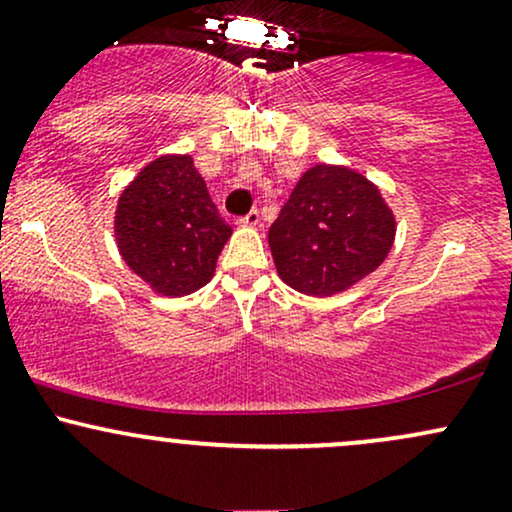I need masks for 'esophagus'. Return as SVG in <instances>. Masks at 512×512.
I'll list each match as a JSON object with an SVG mask.
<instances>
[{
  "label": "esophagus",
  "mask_w": 512,
  "mask_h": 512,
  "mask_svg": "<svg viewBox=\"0 0 512 512\" xmlns=\"http://www.w3.org/2000/svg\"><path fill=\"white\" fill-rule=\"evenodd\" d=\"M238 223H240V226H250V228H255L257 223H260V211H257V209L248 211V214H245L243 219H240Z\"/></svg>",
  "instance_id": "esophagus-1"
}]
</instances>
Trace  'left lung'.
<instances>
[{
	"label": "left lung",
	"instance_id": "obj_1",
	"mask_svg": "<svg viewBox=\"0 0 512 512\" xmlns=\"http://www.w3.org/2000/svg\"><path fill=\"white\" fill-rule=\"evenodd\" d=\"M397 219L383 192L349 166L317 163L301 175L269 228L276 274L305 296L354 289L390 255Z\"/></svg>",
	"mask_w": 512,
	"mask_h": 512
}]
</instances>
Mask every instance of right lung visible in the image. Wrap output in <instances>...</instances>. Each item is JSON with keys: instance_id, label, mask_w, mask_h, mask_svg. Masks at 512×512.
I'll return each instance as SVG.
<instances>
[{"instance_id": "right-lung-1", "label": "right lung", "mask_w": 512, "mask_h": 512, "mask_svg": "<svg viewBox=\"0 0 512 512\" xmlns=\"http://www.w3.org/2000/svg\"><path fill=\"white\" fill-rule=\"evenodd\" d=\"M113 231L127 267L158 296L180 298L209 284L233 228L192 156L166 154L120 192Z\"/></svg>"}]
</instances>
